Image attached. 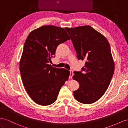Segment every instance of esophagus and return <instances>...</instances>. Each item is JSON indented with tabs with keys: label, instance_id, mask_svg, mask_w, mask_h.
<instances>
[{
	"label": "esophagus",
	"instance_id": "1",
	"mask_svg": "<svg viewBox=\"0 0 128 128\" xmlns=\"http://www.w3.org/2000/svg\"><path fill=\"white\" fill-rule=\"evenodd\" d=\"M70 76H69V78L70 79H71L72 78V76H74V73H73V70H70Z\"/></svg>",
	"mask_w": 128,
	"mask_h": 128
}]
</instances>
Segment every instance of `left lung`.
Segmentation results:
<instances>
[{"label":"left lung","instance_id":"8db88e82","mask_svg":"<svg viewBox=\"0 0 128 128\" xmlns=\"http://www.w3.org/2000/svg\"><path fill=\"white\" fill-rule=\"evenodd\" d=\"M77 53L78 60H85L81 71H74V80L79 83L74 91L77 101L91 104L102 97L113 76L114 64L110 44L103 35L90 26L65 28Z\"/></svg>","mask_w":128,"mask_h":128}]
</instances>
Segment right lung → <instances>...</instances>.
I'll return each mask as SVG.
<instances>
[{
  "instance_id": "obj_1",
  "label": "right lung",
  "mask_w": 128,
  "mask_h": 128,
  "mask_svg": "<svg viewBox=\"0 0 128 128\" xmlns=\"http://www.w3.org/2000/svg\"><path fill=\"white\" fill-rule=\"evenodd\" d=\"M63 28L45 25L31 31L25 42L20 60V72L25 89L31 99L41 106L57 100L70 71L48 63L58 46L69 40Z\"/></svg>"
}]
</instances>
